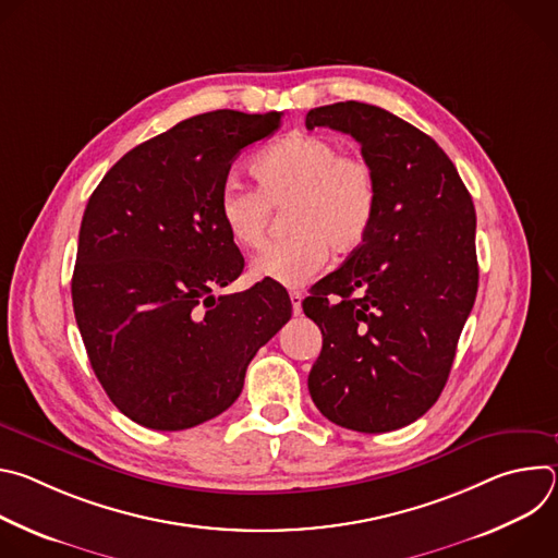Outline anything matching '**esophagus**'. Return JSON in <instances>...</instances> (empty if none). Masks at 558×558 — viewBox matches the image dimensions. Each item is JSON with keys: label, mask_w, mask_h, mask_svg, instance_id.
Returning <instances> with one entry per match:
<instances>
[{"label": "esophagus", "mask_w": 558, "mask_h": 558, "mask_svg": "<svg viewBox=\"0 0 558 558\" xmlns=\"http://www.w3.org/2000/svg\"><path fill=\"white\" fill-rule=\"evenodd\" d=\"M289 300H291L293 313L300 315V311H302V293H300V291H291V293H289Z\"/></svg>", "instance_id": "esophagus-1"}]
</instances>
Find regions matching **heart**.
Instances as JSON below:
<instances>
[{
    "mask_svg": "<svg viewBox=\"0 0 558 558\" xmlns=\"http://www.w3.org/2000/svg\"><path fill=\"white\" fill-rule=\"evenodd\" d=\"M256 187L227 183L218 216L243 250L263 245L274 209H284L289 233L269 243L252 263L256 278L300 287L333 252H357L377 218V174L368 158L344 151L325 134H289L265 147L252 163Z\"/></svg>",
    "mask_w": 558,
    "mask_h": 558,
    "instance_id": "1",
    "label": "heart"
}]
</instances>
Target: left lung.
<instances>
[{"instance_id": "obj_1", "label": "left lung", "mask_w": 558, "mask_h": 558, "mask_svg": "<svg viewBox=\"0 0 558 558\" xmlns=\"http://www.w3.org/2000/svg\"><path fill=\"white\" fill-rule=\"evenodd\" d=\"M313 128L362 145L379 201L366 243L302 302L325 338L308 392L342 428L397 430L437 402L472 311L474 205L446 151L400 117L342 101L308 110Z\"/></svg>"}]
</instances>
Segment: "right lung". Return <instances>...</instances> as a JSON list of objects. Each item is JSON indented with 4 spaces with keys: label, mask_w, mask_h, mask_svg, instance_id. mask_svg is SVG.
<instances>
[{
    "label": "right lung",
    "mask_w": 558,
    "mask_h": 558,
    "mask_svg": "<svg viewBox=\"0 0 558 558\" xmlns=\"http://www.w3.org/2000/svg\"><path fill=\"white\" fill-rule=\"evenodd\" d=\"M280 119H185L130 149L86 205L74 317L112 404L145 428L185 430L227 411L258 349L289 323L274 280L214 295L245 267L218 216L220 190L233 158Z\"/></svg>",
    "instance_id": "obj_1"
}]
</instances>
